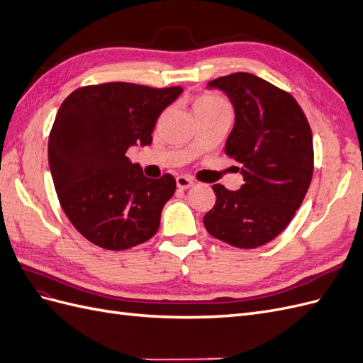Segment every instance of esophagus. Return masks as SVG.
I'll return each instance as SVG.
<instances>
[{"instance_id": "obj_1", "label": "esophagus", "mask_w": 363, "mask_h": 363, "mask_svg": "<svg viewBox=\"0 0 363 363\" xmlns=\"http://www.w3.org/2000/svg\"><path fill=\"white\" fill-rule=\"evenodd\" d=\"M175 182H177V188L179 189H188V188H191V186L194 184L192 179L186 177V175H179V177L175 179Z\"/></svg>"}]
</instances>
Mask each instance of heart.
I'll return each mask as SVG.
<instances>
[{
	"mask_svg": "<svg viewBox=\"0 0 363 363\" xmlns=\"http://www.w3.org/2000/svg\"><path fill=\"white\" fill-rule=\"evenodd\" d=\"M218 108H228V104L223 100L219 95L206 92L196 98L194 103V111L196 112H211V111H218Z\"/></svg>",
	"mask_w": 363,
	"mask_h": 363,
	"instance_id": "heart-1",
	"label": "heart"
}]
</instances>
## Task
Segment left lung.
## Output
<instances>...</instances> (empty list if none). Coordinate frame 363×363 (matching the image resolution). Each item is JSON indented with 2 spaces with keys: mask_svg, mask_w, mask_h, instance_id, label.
Wrapping results in <instances>:
<instances>
[{
  "mask_svg": "<svg viewBox=\"0 0 363 363\" xmlns=\"http://www.w3.org/2000/svg\"><path fill=\"white\" fill-rule=\"evenodd\" d=\"M208 86L224 91L235 107L224 151L240 163L244 184L239 191L212 186L216 201L204 227L223 242L257 248L288 227L309 189L312 130L295 98L257 75L235 72Z\"/></svg>",
  "mask_w": 363,
  "mask_h": 363,
  "instance_id": "1",
  "label": "left lung"
}]
</instances>
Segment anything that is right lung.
I'll return each mask as SVG.
<instances>
[{
    "label": "right lung",
    "mask_w": 363,
    "mask_h": 363,
    "mask_svg": "<svg viewBox=\"0 0 363 363\" xmlns=\"http://www.w3.org/2000/svg\"><path fill=\"white\" fill-rule=\"evenodd\" d=\"M182 91L112 82L65 98L50 131L48 162L65 215L89 242L121 251L156 235L175 179L145 177L125 152L151 144L159 115Z\"/></svg>",
    "instance_id": "1"
}]
</instances>
